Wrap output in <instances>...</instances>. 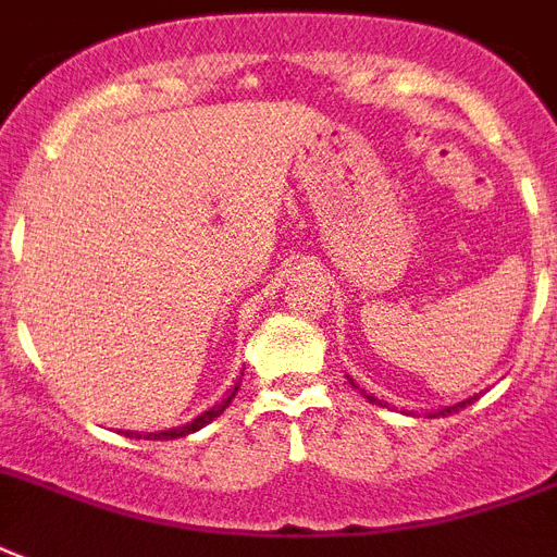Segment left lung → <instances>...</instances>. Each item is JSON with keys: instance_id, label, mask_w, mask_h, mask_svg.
<instances>
[{"instance_id": "obj_1", "label": "left lung", "mask_w": 557, "mask_h": 557, "mask_svg": "<svg viewBox=\"0 0 557 557\" xmlns=\"http://www.w3.org/2000/svg\"><path fill=\"white\" fill-rule=\"evenodd\" d=\"M372 401V405H384V401H379V398L375 396H367ZM476 396H471V398H462V401H457V405H448V407H440V410H431V413L428 416H448V413H457V410H462V407L466 405H471V401H474ZM387 407V405H384Z\"/></svg>"}]
</instances>
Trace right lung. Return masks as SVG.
<instances>
[{"mask_svg":"<svg viewBox=\"0 0 557 557\" xmlns=\"http://www.w3.org/2000/svg\"><path fill=\"white\" fill-rule=\"evenodd\" d=\"M236 389H239V381H236V387H231L225 393V398L222 401H216V405L210 407V410H205L201 416H196L193 422L182 424V428H170V431H156V433H133V431H126V436H135V440H178V436H187V433H196L199 428H205V424H210L216 416H222V410H225L231 401H234L236 396Z\"/></svg>","mask_w":557,"mask_h":557,"instance_id":"1","label":"right lung"}]
</instances>
